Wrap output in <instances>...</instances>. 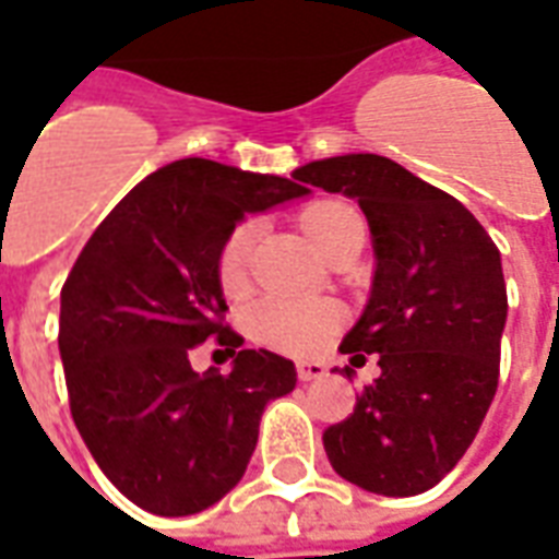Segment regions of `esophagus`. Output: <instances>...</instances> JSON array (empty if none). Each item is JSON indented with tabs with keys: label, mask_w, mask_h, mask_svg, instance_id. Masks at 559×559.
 <instances>
[{
	"label": "esophagus",
	"mask_w": 559,
	"mask_h": 559,
	"mask_svg": "<svg viewBox=\"0 0 559 559\" xmlns=\"http://www.w3.org/2000/svg\"><path fill=\"white\" fill-rule=\"evenodd\" d=\"M296 376H299V382H317L325 376V367L317 361H299L296 364Z\"/></svg>",
	"instance_id": "obj_1"
}]
</instances>
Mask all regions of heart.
Segmentation results:
<instances>
[{
    "label": "heart",
    "instance_id": "1",
    "mask_svg": "<svg viewBox=\"0 0 559 559\" xmlns=\"http://www.w3.org/2000/svg\"><path fill=\"white\" fill-rule=\"evenodd\" d=\"M361 216L358 210L343 201H320L311 204L299 216L301 230L308 234L313 246L322 254L337 242V239L358 225ZM258 227L251 222H239L230 227L216 260L218 287L227 296H239L248 287V269H251V251H254ZM341 311L332 301L311 299H284V296H266L248 311V329L260 343L287 355H311L320 349L325 337L337 329Z\"/></svg>",
    "mask_w": 559,
    "mask_h": 559
}]
</instances>
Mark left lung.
<instances>
[{
	"label": "left lung",
	"instance_id": "obj_1",
	"mask_svg": "<svg viewBox=\"0 0 559 559\" xmlns=\"http://www.w3.org/2000/svg\"><path fill=\"white\" fill-rule=\"evenodd\" d=\"M293 177L355 198L373 234V290L341 353L353 367L376 355L382 373L353 415L322 432L329 462L384 498L420 495L465 456L498 391V246L456 198L388 156L346 153Z\"/></svg>",
	"mask_w": 559,
	"mask_h": 559
}]
</instances>
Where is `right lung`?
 <instances>
[{"mask_svg":"<svg viewBox=\"0 0 559 559\" xmlns=\"http://www.w3.org/2000/svg\"><path fill=\"white\" fill-rule=\"evenodd\" d=\"M308 195L296 180L201 156L144 177L103 218L61 287L59 353L70 415L121 495L153 515H192L237 486L269 400L296 367L242 349L225 325L218 248L246 213ZM210 336L230 374L198 377L188 355Z\"/></svg>","mask_w":559,"mask_h":559,"instance_id":"right-lung-1","label":"right lung"}]
</instances>
